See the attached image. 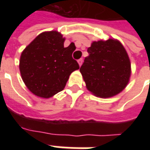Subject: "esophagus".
Instances as JSON below:
<instances>
[{"label": "esophagus", "mask_w": 150, "mask_h": 150, "mask_svg": "<svg viewBox=\"0 0 150 150\" xmlns=\"http://www.w3.org/2000/svg\"><path fill=\"white\" fill-rule=\"evenodd\" d=\"M78 63H79V67H80V66L82 65V63H83V59H79Z\"/></svg>", "instance_id": "esophagus-1"}]
</instances>
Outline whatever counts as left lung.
Instances as JSON below:
<instances>
[{"label": "left lung", "instance_id": "8db88e82", "mask_svg": "<svg viewBox=\"0 0 150 150\" xmlns=\"http://www.w3.org/2000/svg\"><path fill=\"white\" fill-rule=\"evenodd\" d=\"M80 67L86 88L96 96L112 97L126 88L131 76V62L119 40L94 41L88 48Z\"/></svg>", "mask_w": 150, "mask_h": 150}]
</instances>
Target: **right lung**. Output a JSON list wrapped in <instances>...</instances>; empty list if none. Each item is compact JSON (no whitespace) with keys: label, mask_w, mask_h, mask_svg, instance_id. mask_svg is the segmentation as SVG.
I'll list each match as a JSON object with an SVG mask.
<instances>
[{"label":"right lung","mask_w":150,"mask_h":150,"mask_svg":"<svg viewBox=\"0 0 150 150\" xmlns=\"http://www.w3.org/2000/svg\"><path fill=\"white\" fill-rule=\"evenodd\" d=\"M65 38L56 30L38 34L21 52L19 70L30 91L48 99L65 88L69 76L79 69L72 58L74 46L64 47Z\"/></svg>","instance_id":"right-lung-1"}]
</instances>
